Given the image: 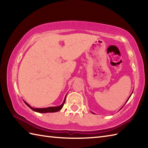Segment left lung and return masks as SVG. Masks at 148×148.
<instances>
[{
  "label": "left lung",
  "instance_id": "8db88e82",
  "mask_svg": "<svg viewBox=\"0 0 148 148\" xmlns=\"http://www.w3.org/2000/svg\"><path fill=\"white\" fill-rule=\"evenodd\" d=\"M133 91H134V90H133ZM132 93H133V92H132ZM132 93H131V95H130L129 96V97H128V100H127V102H127V101H128V99H130V97H131V95H132ZM126 102H125V103H126ZM125 104H124V106H125ZM123 107H122V108H123ZM120 109H119V111H120ZM92 112L93 113V114H95V113H93V112Z\"/></svg>",
  "mask_w": 148,
  "mask_h": 148
}]
</instances>
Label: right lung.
<instances>
[{
  "mask_svg": "<svg viewBox=\"0 0 148 148\" xmlns=\"http://www.w3.org/2000/svg\"><path fill=\"white\" fill-rule=\"evenodd\" d=\"M66 96H67V95H65V99H64V102H63V103H62V104L60 106H55V107H49V108H32V107H31L29 103H28L27 102H26L25 100H23L24 102L26 103L27 106H28L29 107V108L33 110L34 111H36V112H39V113H47V112H58L60 110L62 109V108H63V106H64V103L65 102V99H66Z\"/></svg>",
  "mask_w": 148,
  "mask_h": 148,
  "instance_id": "add662e5",
  "label": "right lung"
}]
</instances>
